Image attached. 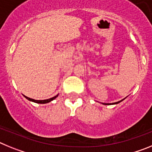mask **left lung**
I'll list each match as a JSON object with an SVG mask.
<instances>
[{
  "instance_id": "1",
  "label": "left lung",
  "mask_w": 152,
  "mask_h": 152,
  "mask_svg": "<svg viewBox=\"0 0 152 152\" xmlns=\"http://www.w3.org/2000/svg\"><path fill=\"white\" fill-rule=\"evenodd\" d=\"M122 100H120V101H119V102H116V103H112V104H116V103H119V102H121ZM103 104H106V105H109V104H110V103H103Z\"/></svg>"
}]
</instances>
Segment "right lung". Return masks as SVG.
Returning <instances> with one entry per match:
<instances>
[{
	"label": "right lung",
	"mask_w": 152,
	"mask_h": 152,
	"mask_svg": "<svg viewBox=\"0 0 152 152\" xmlns=\"http://www.w3.org/2000/svg\"><path fill=\"white\" fill-rule=\"evenodd\" d=\"M27 99V100H30V101H33V102H35V103H49V102L52 101V100H53L54 99H56V97L58 96V95H56V96H53V97L50 98V99H47V100H34V99H32V98H29V97H27V96H24Z\"/></svg>",
	"instance_id": "add662e5"
}]
</instances>
